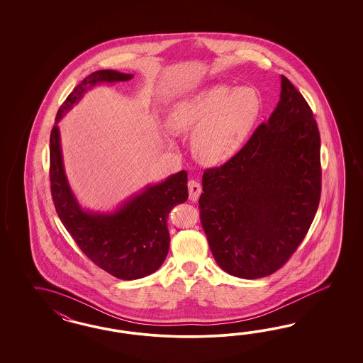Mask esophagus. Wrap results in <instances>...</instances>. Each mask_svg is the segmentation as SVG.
<instances>
[{
	"instance_id": "1",
	"label": "esophagus",
	"mask_w": 363,
	"mask_h": 363,
	"mask_svg": "<svg viewBox=\"0 0 363 363\" xmlns=\"http://www.w3.org/2000/svg\"><path fill=\"white\" fill-rule=\"evenodd\" d=\"M187 186H189V198H190V201L196 202L198 198H199V196H201L202 187H201V185L198 184L197 181H194V179H190L189 184H187Z\"/></svg>"
}]
</instances>
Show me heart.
<instances>
[{
    "mask_svg": "<svg viewBox=\"0 0 363 363\" xmlns=\"http://www.w3.org/2000/svg\"><path fill=\"white\" fill-rule=\"evenodd\" d=\"M259 113L252 88L216 85L181 99L169 113V126L191 133V150L208 165L222 164L238 153Z\"/></svg>",
    "mask_w": 363,
    "mask_h": 363,
    "instance_id": "1",
    "label": "heart"
}]
</instances>
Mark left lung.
<instances>
[{"label":"left lung","mask_w":363,"mask_h":363,"mask_svg":"<svg viewBox=\"0 0 363 363\" xmlns=\"http://www.w3.org/2000/svg\"><path fill=\"white\" fill-rule=\"evenodd\" d=\"M317 122L281 76L274 111L238 153L205 170L201 222L220 269L238 278L273 274L303 241L320 198Z\"/></svg>","instance_id":"left-lung-1"}]
</instances>
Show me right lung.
Segmentation results:
<instances>
[{"mask_svg": "<svg viewBox=\"0 0 363 363\" xmlns=\"http://www.w3.org/2000/svg\"><path fill=\"white\" fill-rule=\"evenodd\" d=\"M132 78L133 74L110 69L91 73L61 105L50 133V187L60 220L94 264L126 281L150 275L164 264L170 245L167 217L189 197L187 173L181 170L165 181L146 185L111 211L85 209L66 177L58 122L90 89Z\"/></svg>", "mask_w": 363, "mask_h": 363, "instance_id": "right-lung-1", "label": "right lung"}]
</instances>
